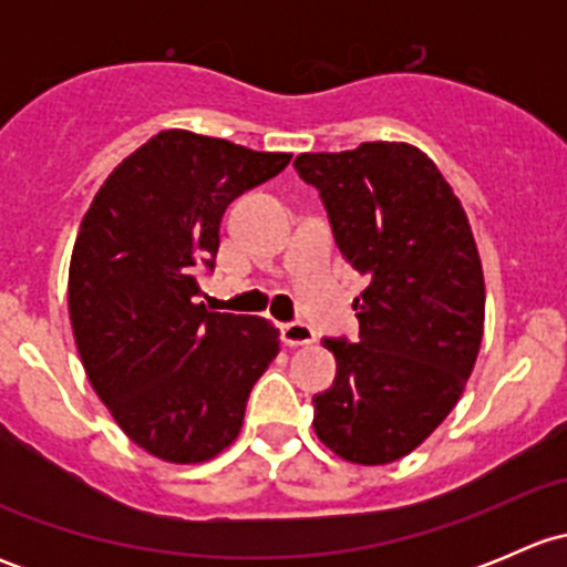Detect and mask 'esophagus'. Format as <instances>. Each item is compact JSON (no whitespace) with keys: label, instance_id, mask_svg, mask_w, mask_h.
Instances as JSON below:
<instances>
[{"label":"esophagus","instance_id":"esophagus-1","mask_svg":"<svg viewBox=\"0 0 567 567\" xmlns=\"http://www.w3.org/2000/svg\"><path fill=\"white\" fill-rule=\"evenodd\" d=\"M279 334H282L285 346H290V348L312 346V342L318 340V334L307 323H282L279 326Z\"/></svg>","mask_w":567,"mask_h":567}]
</instances>
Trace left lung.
Listing matches in <instances>:
<instances>
[{"instance_id": "obj_1", "label": "left lung", "mask_w": 567, "mask_h": 567, "mask_svg": "<svg viewBox=\"0 0 567 567\" xmlns=\"http://www.w3.org/2000/svg\"><path fill=\"white\" fill-rule=\"evenodd\" d=\"M342 257L370 279L353 310L359 342L329 340L331 390L312 398L316 433L340 458L392 463L455 409L477 362L485 282L466 210L436 164L405 142L301 153Z\"/></svg>"}]
</instances>
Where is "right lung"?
<instances>
[{
	"label": "right lung",
	"instance_id": "add662e5",
	"mask_svg": "<svg viewBox=\"0 0 567 567\" xmlns=\"http://www.w3.org/2000/svg\"><path fill=\"white\" fill-rule=\"evenodd\" d=\"M290 153L162 131L114 167L84 214L68 310L84 373L125 436L169 463H203L238 439L255 381L279 353L271 320L208 312L227 205L279 175Z\"/></svg>",
	"mask_w": 567,
	"mask_h": 567
}]
</instances>
